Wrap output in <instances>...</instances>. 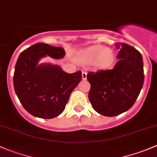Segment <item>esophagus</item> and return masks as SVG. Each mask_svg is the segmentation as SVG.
Wrapping results in <instances>:
<instances>
[{
  "label": "esophagus",
  "mask_w": 157,
  "mask_h": 157,
  "mask_svg": "<svg viewBox=\"0 0 157 157\" xmlns=\"http://www.w3.org/2000/svg\"><path fill=\"white\" fill-rule=\"evenodd\" d=\"M86 77H87V73L86 71H83L82 72V79L83 80H86Z\"/></svg>",
  "instance_id": "esophagus-1"
}]
</instances>
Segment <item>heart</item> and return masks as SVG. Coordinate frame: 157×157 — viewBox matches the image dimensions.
<instances>
[{
  "label": "heart",
  "instance_id": "1",
  "mask_svg": "<svg viewBox=\"0 0 157 157\" xmlns=\"http://www.w3.org/2000/svg\"><path fill=\"white\" fill-rule=\"evenodd\" d=\"M81 58L87 62L96 61V64L99 68H107L114 61L112 51L102 45H93L86 48L81 55Z\"/></svg>",
  "mask_w": 157,
  "mask_h": 157
}]
</instances>
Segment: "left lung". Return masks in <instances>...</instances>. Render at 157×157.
<instances>
[{
  "label": "left lung",
  "instance_id": "8db88e82",
  "mask_svg": "<svg viewBox=\"0 0 157 157\" xmlns=\"http://www.w3.org/2000/svg\"><path fill=\"white\" fill-rule=\"evenodd\" d=\"M118 61L111 70L89 72V99L100 115L112 117L131 109L144 81L141 54L126 43H117Z\"/></svg>",
  "mask_w": 157,
  "mask_h": 157
}]
</instances>
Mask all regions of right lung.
Here are the masks:
<instances>
[{"label":"right lung","mask_w":157,"mask_h":157,"mask_svg":"<svg viewBox=\"0 0 157 157\" xmlns=\"http://www.w3.org/2000/svg\"><path fill=\"white\" fill-rule=\"evenodd\" d=\"M46 55L59 59L65 55L61 47L39 42L22 52L13 74L16 94L23 108L41 118H53L64 110L71 93L82 78L81 71L67 74L58 65L43 64Z\"/></svg>","instance_id":"1"}]
</instances>
